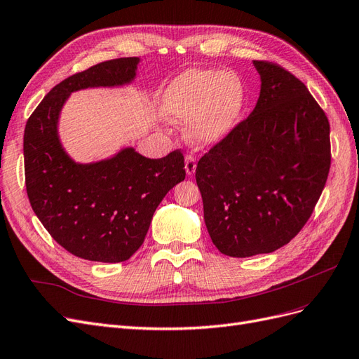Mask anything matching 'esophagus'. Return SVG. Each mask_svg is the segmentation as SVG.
<instances>
[{"label": "esophagus", "mask_w": 359, "mask_h": 359, "mask_svg": "<svg viewBox=\"0 0 359 359\" xmlns=\"http://www.w3.org/2000/svg\"><path fill=\"white\" fill-rule=\"evenodd\" d=\"M194 170H196V157L189 154V156H186V172H187V175L189 177L193 175Z\"/></svg>", "instance_id": "obj_1"}]
</instances>
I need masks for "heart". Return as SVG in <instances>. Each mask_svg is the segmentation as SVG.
I'll list each match as a JSON object with an SVG mask.
<instances>
[{
	"instance_id": "heart-1",
	"label": "heart",
	"mask_w": 359,
	"mask_h": 359,
	"mask_svg": "<svg viewBox=\"0 0 359 359\" xmlns=\"http://www.w3.org/2000/svg\"><path fill=\"white\" fill-rule=\"evenodd\" d=\"M244 100V83L236 73L190 69L169 83L161 111L169 121H193L191 139L211 144L231 132Z\"/></svg>"
}]
</instances>
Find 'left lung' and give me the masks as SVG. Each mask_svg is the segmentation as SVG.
<instances>
[{
	"label": "left lung",
	"mask_w": 359,
	"mask_h": 359,
	"mask_svg": "<svg viewBox=\"0 0 359 359\" xmlns=\"http://www.w3.org/2000/svg\"><path fill=\"white\" fill-rule=\"evenodd\" d=\"M253 112L198 161L206 229L231 257L271 253L309 222L331 166L330 121L307 86L273 61H253Z\"/></svg>",
	"instance_id": "left-lung-1"
}]
</instances>
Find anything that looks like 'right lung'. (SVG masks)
Here are the masks:
<instances>
[{
	"label": "right lung",
	"instance_id": "add662e5",
	"mask_svg": "<svg viewBox=\"0 0 359 359\" xmlns=\"http://www.w3.org/2000/svg\"><path fill=\"white\" fill-rule=\"evenodd\" d=\"M137 62L136 57L115 58L69 76L46 94L25 126V186L32 211L61 247L94 262L132 257L158 203L186 178L181 149L147 158L126 148L109 160L78 165L60 144L57 121L69 94L130 82Z\"/></svg>",
	"mask_w": 359,
	"mask_h": 359
}]
</instances>
